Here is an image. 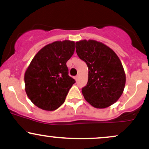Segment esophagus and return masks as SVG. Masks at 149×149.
<instances>
[{
	"label": "esophagus",
	"instance_id": "obj_1",
	"mask_svg": "<svg viewBox=\"0 0 149 149\" xmlns=\"http://www.w3.org/2000/svg\"><path fill=\"white\" fill-rule=\"evenodd\" d=\"M79 78H80V75L78 74V75H77V76H76V81H78V80H79Z\"/></svg>",
	"mask_w": 149,
	"mask_h": 149
}]
</instances>
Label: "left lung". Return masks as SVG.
<instances>
[{
    "label": "left lung",
    "mask_w": 149,
    "mask_h": 149,
    "mask_svg": "<svg viewBox=\"0 0 149 149\" xmlns=\"http://www.w3.org/2000/svg\"><path fill=\"white\" fill-rule=\"evenodd\" d=\"M76 52L88 68V80L82 89L85 100L97 109H104L118 100L123 92L126 76L115 52L95 40L76 42Z\"/></svg>",
    "instance_id": "1"
}]
</instances>
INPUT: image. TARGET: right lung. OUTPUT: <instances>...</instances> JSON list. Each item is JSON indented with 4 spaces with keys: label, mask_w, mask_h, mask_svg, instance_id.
<instances>
[{
    "label": "right lung",
    "mask_w": 149,
    "mask_h": 149,
    "mask_svg": "<svg viewBox=\"0 0 149 149\" xmlns=\"http://www.w3.org/2000/svg\"><path fill=\"white\" fill-rule=\"evenodd\" d=\"M74 50V41L65 40L45 45L34 56L24 74L26 93L34 105L54 111L64 103L75 83L66 66Z\"/></svg>",
    "instance_id": "add662e5"
}]
</instances>
